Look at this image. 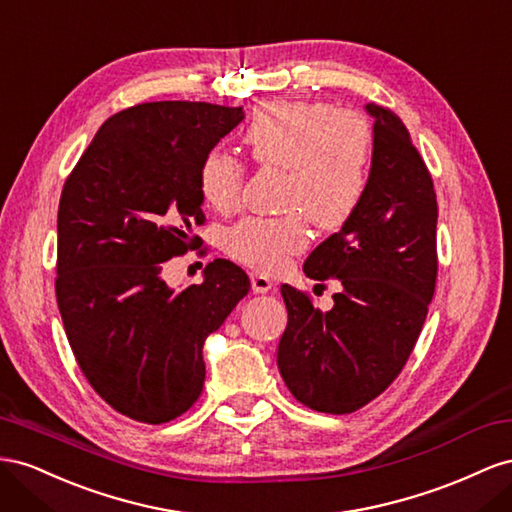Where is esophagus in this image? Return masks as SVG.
<instances>
[{"label": "esophagus", "instance_id": "34e87169", "mask_svg": "<svg viewBox=\"0 0 512 512\" xmlns=\"http://www.w3.org/2000/svg\"><path fill=\"white\" fill-rule=\"evenodd\" d=\"M251 287L255 294H268V291L274 287V283H272V279H268L266 274L251 272Z\"/></svg>", "mask_w": 512, "mask_h": 512}]
</instances>
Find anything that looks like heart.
I'll return each instance as SVG.
<instances>
[{"instance_id":"1","label":"heart","mask_w":512,"mask_h":512,"mask_svg":"<svg viewBox=\"0 0 512 512\" xmlns=\"http://www.w3.org/2000/svg\"><path fill=\"white\" fill-rule=\"evenodd\" d=\"M259 165L287 169L283 216H246L225 236V251L257 272L281 270L311 242L309 221L341 229L367 195L373 133L364 115L326 102L274 100L261 105L244 130ZM244 165L223 148L199 167V193L210 208L229 214L240 206Z\"/></svg>"}]
</instances>
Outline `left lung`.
<instances>
[{
	"instance_id": "8db88e82",
	"label": "left lung",
	"mask_w": 512,
	"mask_h": 512,
	"mask_svg": "<svg viewBox=\"0 0 512 512\" xmlns=\"http://www.w3.org/2000/svg\"><path fill=\"white\" fill-rule=\"evenodd\" d=\"M373 118L369 188L358 212L304 261L315 281L337 279L330 311L281 287L287 328L276 352L285 386L311 410L349 414L382 394L425 324L437 279V199L425 160L390 109Z\"/></svg>"
}]
</instances>
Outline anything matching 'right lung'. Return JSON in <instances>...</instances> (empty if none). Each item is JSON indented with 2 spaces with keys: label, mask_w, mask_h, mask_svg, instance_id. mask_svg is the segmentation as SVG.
Here are the masks:
<instances>
[{
  "label": "right lung",
  "mask_w": 512,
  "mask_h": 512,
  "mask_svg": "<svg viewBox=\"0 0 512 512\" xmlns=\"http://www.w3.org/2000/svg\"><path fill=\"white\" fill-rule=\"evenodd\" d=\"M244 120L242 107L160 100L98 128L57 210L55 294L92 388L120 414L160 425L203 390V343L248 294L227 259L173 289L163 264L195 246L201 160Z\"/></svg>",
  "instance_id": "add662e5"
}]
</instances>
